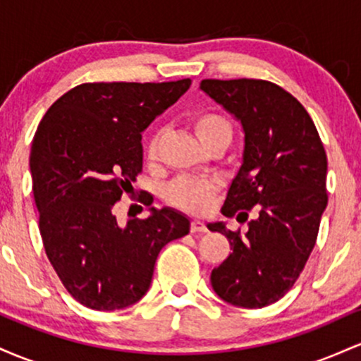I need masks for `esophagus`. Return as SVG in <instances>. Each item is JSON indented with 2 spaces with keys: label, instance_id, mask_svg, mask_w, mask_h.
I'll return each instance as SVG.
<instances>
[{
  "label": "esophagus",
  "instance_id": "esophagus-1",
  "mask_svg": "<svg viewBox=\"0 0 361 361\" xmlns=\"http://www.w3.org/2000/svg\"><path fill=\"white\" fill-rule=\"evenodd\" d=\"M191 232L192 233H204V232H208V228H206V225L202 224V221L194 220V221H191Z\"/></svg>",
  "mask_w": 361,
  "mask_h": 361
}]
</instances>
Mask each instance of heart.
Wrapping results in <instances>:
<instances>
[{"mask_svg": "<svg viewBox=\"0 0 361 361\" xmlns=\"http://www.w3.org/2000/svg\"><path fill=\"white\" fill-rule=\"evenodd\" d=\"M191 126L200 137V141L206 148L213 145L224 143L228 147L232 141L233 131L232 124L225 116L218 112H201L194 116ZM161 141H164V131H153L149 135L147 147H145V157L148 161H157L160 157ZM220 191V184L212 179H196V177H180L173 180L165 191V197L172 206L188 213H206L212 208L214 196Z\"/></svg>", "mask_w": 361, "mask_h": 361, "instance_id": "obj_1", "label": "heart"}]
</instances>
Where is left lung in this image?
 Masks as SVG:
<instances>
[{
  "label": "left lung",
  "mask_w": 361,
  "mask_h": 361,
  "mask_svg": "<svg viewBox=\"0 0 361 361\" xmlns=\"http://www.w3.org/2000/svg\"><path fill=\"white\" fill-rule=\"evenodd\" d=\"M201 90L242 123L244 164L221 213L254 218L245 235L208 225L233 252L212 271L213 290L232 305L261 309L285 297L305 268L327 206V155L305 107L266 80H202Z\"/></svg>",
  "instance_id": "8db88e82"
}]
</instances>
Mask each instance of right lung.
I'll list each match as a JSON object with an SVG mask.
<instances>
[{
  "instance_id": "obj_1",
  "label": "right lung",
  "mask_w": 361,
  "mask_h": 361,
  "mask_svg": "<svg viewBox=\"0 0 361 361\" xmlns=\"http://www.w3.org/2000/svg\"><path fill=\"white\" fill-rule=\"evenodd\" d=\"M191 80L82 83L40 121L30 152L32 191L47 259L68 293L93 310H117L147 293L161 247L189 233L170 208L117 224L114 204L143 169L141 131Z\"/></svg>"
}]
</instances>
